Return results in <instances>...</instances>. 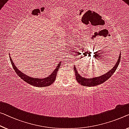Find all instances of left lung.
<instances>
[{
  "label": "left lung",
  "instance_id": "left-lung-1",
  "mask_svg": "<svg viewBox=\"0 0 129 129\" xmlns=\"http://www.w3.org/2000/svg\"><path fill=\"white\" fill-rule=\"evenodd\" d=\"M121 53V52H120ZM120 53L119 55V58L116 64L114 66V67L109 70L108 72L105 73L104 75H102L101 76L94 77V78H86L85 77H83L80 75L79 74L78 71H77L75 65H74V71L75 73V77L77 82L79 83L82 84L84 86H89V87H92V86H98L99 84L103 83L106 80H107L115 72V71L116 70L117 68H118L119 64L120 61V57H121V53Z\"/></svg>",
  "mask_w": 129,
  "mask_h": 129
}]
</instances>
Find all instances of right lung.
Returning <instances> with one entry per match:
<instances>
[{"instance_id":"right-lung-1","label":"right lung","mask_w":129,"mask_h":129,"mask_svg":"<svg viewBox=\"0 0 129 129\" xmlns=\"http://www.w3.org/2000/svg\"><path fill=\"white\" fill-rule=\"evenodd\" d=\"M9 57H10V60L11 61V65H12L13 68H14L15 72L17 73V75L22 79V80H24L25 82H26V83H29L30 85H32L35 87H46V86H49L51 85V84H53L54 82L55 81V78H56V75L58 72V70H59V67H60L61 62L62 61H61L59 62L56 68L53 71V72L49 76L46 77V78H33V77H30L28 75H26V74H25L24 73L22 72L21 71H20L15 66L14 62H13V59H11L10 55L9 54Z\"/></svg>"}]
</instances>
